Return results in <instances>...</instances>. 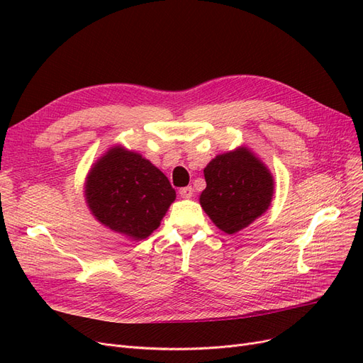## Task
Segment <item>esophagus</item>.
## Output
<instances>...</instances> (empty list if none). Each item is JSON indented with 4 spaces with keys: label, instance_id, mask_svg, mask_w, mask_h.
Here are the masks:
<instances>
[{
    "label": "esophagus",
    "instance_id": "obj_1",
    "mask_svg": "<svg viewBox=\"0 0 363 363\" xmlns=\"http://www.w3.org/2000/svg\"><path fill=\"white\" fill-rule=\"evenodd\" d=\"M179 196L184 199H190L193 196V189L191 186H184V189L179 190Z\"/></svg>",
    "mask_w": 363,
    "mask_h": 363
}]
</instances>
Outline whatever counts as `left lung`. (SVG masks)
Masks as SVG:
<instances>
[{
	"label": "left lung",
	"mask_w": 363,
	"mask_h": 363,
	"mask_svg": "<svg viewBox=\"0 0 363 363\" xmlns=\"http://www.w3.org/2000/svg\"><path fill=\"white\" fill-rule=\"evenodd\" d=\"M206 189L201 194L203 211L226 233L247 228L270 206L274 182L272 173L250 150L216 157L203 170Z\"/></svg>",
	"instance_id": "obj_1"
}]
</instances>
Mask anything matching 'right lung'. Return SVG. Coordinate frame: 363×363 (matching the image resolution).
<instances>
[{"label":"right lung","mask_w":363,"mask_h":363,"mask_svg":"<svg viewBox=\"0 0 363 363\" xmlns=\"http://www.w3.org/2000/svg\"><path fill=\"white\" fill-rule=\"evenodd\" d=\"M177 193L166 174L135 152L113 147L89 173L86 199L102 225L130 238L149 237Z\"/></svg>","instance_id":"right-lung-1"}]
</instances>
